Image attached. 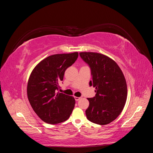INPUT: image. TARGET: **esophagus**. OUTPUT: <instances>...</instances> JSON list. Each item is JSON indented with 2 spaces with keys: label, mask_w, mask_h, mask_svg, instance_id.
Returning a JSON list of instances; mask_svg holds the SVG:
<instances>
[{
  "label": "esophagus",
  "mask_w": 153,
  "mask_h": 153,
  "mask_svg": "<svg viewBox=\"0 0 153 153\" xmlns=\"http://www.w3.org/2000/svg\"><path fill=\"white\" fill-rule=\"evenodd\" d=\"M75 100L76 101H78L79 100H80V97H75Z\"/></svg>",
  "instance_id": "esophagus-1"
}]
</instances>
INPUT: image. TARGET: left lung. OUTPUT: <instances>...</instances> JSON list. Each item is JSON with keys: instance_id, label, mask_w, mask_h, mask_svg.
Masks as SVG:
<instances>
[{"instance_id": "1", "label": "left lung", "mask_w": 153, "mask_h": 153, "mask_svg": "<svg viewBox=\"0 0 153 153\" xmlns=\"http://www.w3.org/2000/svg\"><path fill=\"white\" fill-rule=\"evenodd\" d=\"M89 64L96 96L87 98L89 106L85 110L87 119L100 125L110 123L123 111L127 99V84L121 68L113 59L95 52H80Z\"/></svg>"}]
</instances>
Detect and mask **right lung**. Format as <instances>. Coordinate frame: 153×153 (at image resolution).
Segmentation results:
<instances>
[{"mask_svg": "<svg viewBox=\"0 0 153 153\" xmlns=\"http://www.w3.org/2000/svg\"><path fill=\"white\" fill-rule=\"evenodd\" d=\"M78 57V52L50 55L32 70L27 84V97L32 109L44 122L52 124L61 123L71 114L75 98L57 91L64 72Z\"/></svg>", "mask_w": 153, "mask_h": 153, "instance_id": "obj_1", "label": "right lung"}]
</instances>
